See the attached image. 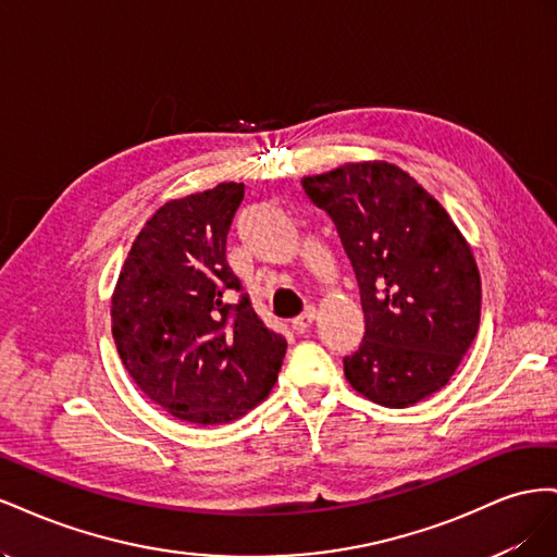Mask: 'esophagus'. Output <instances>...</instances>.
Here are the masks:
<instances>
[{"mask_svg": "<svg viewBox=\"0 0 557 557\" xmlns=\"http://www.w3.org/2000/svg\"><path fill=\"white\" fill-rule=\"evenodd\" d=\"M313 320H315V309H313V307H309L305 313L297 315V318L293 320V330H295L297 334L307 332V330L313 325Z\"/></svg>", "mask_w": 557, "mask_h": 557, "instance_id": "1", "label": "esophagus"}]
</instances>
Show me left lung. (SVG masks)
Returning <instances> with one entry per match:
<instances>
[{
  "mask_svg": "<svg viewBox=\"0 0 557 557\" xmlns=\"http://www.w3.org/2000/svg\"><path fill=\"white\" fill-rule=\"evenodd\" d=\"M301 188L334 223L360 285L364 339L346 381L404 409L450 381L479 332L481 276L446 209L397 164L346 162Z\"/></svg>",
  "mask_w": 557,
  "mask_h": 557,
  "instance_id": "obj_1",
  "label": "left lung"
}]
</instances>
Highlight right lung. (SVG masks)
I'll return each instance as SVG.
<instances>
[{"instance_id":"add662e5","label":"right lung","mask_w":557,"mask_h":557,"mask_svg":"<svg viewBox=\"0 0 557 557\" xmlns=\"http://www.w3.org/2000/svg\"><path fill=\"white\" fill-rule=\"evenodd\" d=\"M244 183L162 205L134 239L111 295L117 356L139 391L185 423L223 425L272 391L285 339L267 330L225 260Z\"/></svg>"}]
</instances>
